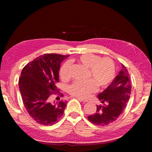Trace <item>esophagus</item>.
Here are the masks:
<instances>
[{"label": "esophagus", "instance_id": "34e87169", "mask_svg": "<svg viewBox=\"0 0 152 152\" xmlns=\"http://www.w3.org/2000/svg\"><path fill=\"white\" fill-rule=\"evenodd\" d=\"M76 98L77 99H78L79 101H82V102H88V100L86 99H84V98H82L80 96H76Z\"/></svg>", "mask_w": 152, "mask_h": 152}]
</instances>
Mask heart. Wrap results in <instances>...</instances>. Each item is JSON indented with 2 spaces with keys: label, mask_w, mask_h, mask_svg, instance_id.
<instances>
[{
  "label": "heart",
  "mask_w": 152,
  "mask_h": 152,
  "mask_svg": "<svg viewBox=\"0 0 152 152\" xmlns=\"http://www.w3.org/2000/svg\"><path fill=\"white\" fill-rule=\"evenodd\" d=\"M77 61L88 68L87 76L91 78L82 82L76 81L69 86L68 91L74 96L85 97L94 92L96 85L103 88L109 85L115 76V66L109 58H102L92 53L82 54L77 58ZM70 63H64L60 70V76L64 80L70 78Z\"/></svg>",
  "instance_id": "heart-1"
}]
</instances>
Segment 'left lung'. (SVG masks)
Instances as JSON below:
<instances>
[{"label": "left lung", "instance_id": "8db88e82", "mask_svg": "<svg viewBox=\"0 0 152 152\" xmlns=\"http://www.w3.org/2000/svg\"><path fill=\"white\" fill-rule=\"evenodd\" d=\"M121 66V70L110 85L98 94L101 104L96 105V113L88 117L92 123L100 126L108 125L117 119L127 106L132 84L127 68L122 64Z\"/></svg>", "mask_w": 152, "mask_h": 152}]
</instances>
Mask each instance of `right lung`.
Instances as JSON below:
<instances>
[{"label":"right lung","mask_w":152,"mask_h":152,"mask_svg":"<svg viewBox=\"0 0 152 152\" xmlns=\"http://www.w3.org/2000/svg\"><path fill=\"white\" fill-rule=\"evenodd\" d=\"M68 56L55 53L40 56L27 64L20 74L19 86L24 106L41 125H53L58 122L66 107L67 102L64 101L51 102L50 96L58 91L56 83L59 82L60 64Z\"/></svg>","instance_id":"right-lung-1"}]
</instances>
